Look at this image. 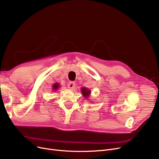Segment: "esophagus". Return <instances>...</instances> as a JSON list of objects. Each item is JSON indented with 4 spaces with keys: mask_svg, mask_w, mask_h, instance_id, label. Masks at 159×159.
<instances>
[{
    "mask_svg": "<svg viewBox=\"0 0 159 159\" xmlns=\"http://www.w3.org/2000/svg\"><path fill=\"white\" fill-rule=\"evenodd\" d=\"M75 82H73V81L70 82H69V83H68V84H67V88H68L69 89H73V88H75Z\"/></svg>",
    "mask_w": 159,
    "mask_h": 159,
    "instance_id": "esophagus-1",
    "label": "esophagus"
}]
</instances>
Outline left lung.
Returning a JSON list of instances; mask_svg holds the SVG:
<instances>
[{"mask_svg": "<svg viewBox=\"0 0 159 159\" xmlns=\"http://www.w3.org/2000/svg\"><path fill=\"white\" fill-rule=\"evenodd\" d=\"M82 94H83V95L85 97V98H88V97L89 96V95L90 94V91L88 90V89H87L86 88H83L82 89Z\"/></svg>", "mask_w": 159, "mask_h": 159, "instance_id": "obj_1", "label": "left lung"}]
</instances>
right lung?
Listing matches in <instances>:
<instances>
[{
	"mask_svg": "<svg viewBox=\"0 0 159 159\" xmlns=\"http://www.w3.org/2000/svg\"><path fill=\"white\" fill-rule=\"evenodd\" d=\"M58 87H59V84H58V83H56V84H54V86H53V89H57Z\"/></svg>",
	"mask_w": 159,
	"mask_h": 159,
	"instance_id": "add662e5",
	"label": "right lung"
}]
</instances>
